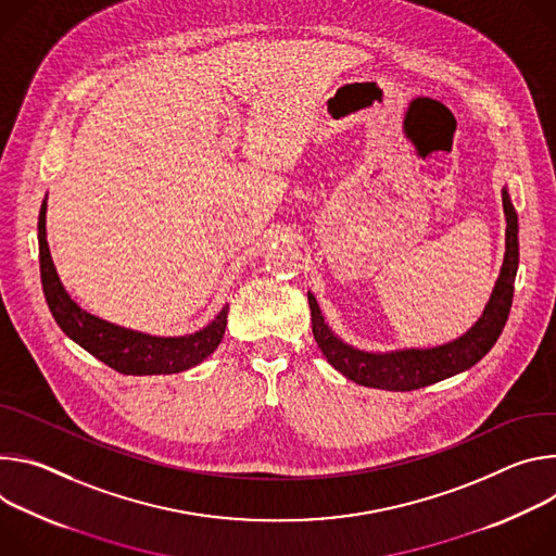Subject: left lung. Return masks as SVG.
I'll use <instances>...</instances> for the list:
<instances>
[{
	"mask_svg": "<svg viewBox=\"0 0 556 556\" xmlns=\"http://www.w3.org/2000/svg\"><path fill=\"white\" fill-rule=\"evenodd\" d=\"M504 214H506V256L500 280L492 289L490 302L485 304L483 316L477 325L462 336L459 340L438 346V349H408L395 353H364L342 340H338L331 329L325 325L320 306L309 293L312 306V331L318 342V349L327 362L340 371L344 378L362 387H374L384 391H415L428 384H435L451 376H457L472 364H477L495 342L500 340L506 320L510 316L513 295H515V276L519 267V225L517 212L510 203L508 192L502 194Z\"/></svg>",
	"mask_w": 556,
	"mask_h": 556,
	"instance_id": "1",
	"label": "left lung"
}]
</instances>
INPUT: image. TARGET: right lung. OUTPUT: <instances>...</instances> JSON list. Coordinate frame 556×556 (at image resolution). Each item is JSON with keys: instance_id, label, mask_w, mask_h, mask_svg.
Wrapping results in <instances>:
<instances>
[{"instance_id": "1", "label": "right lung", "mask_w": 556, "mask_h": 556, "mask_svg": "<svg viewBox=\"0 0 556 556\" xmlns=\"http://www.w3.org/2000/svg\"><path fill=\"white\" fill-rule=\"evenodd\" d=\"M39 231V271L41 287L52 318L71 340L92 353L97 359L108 364L123 376H172L188 371L201 364L220 344L227 327V306L216 316V320L182 338H152L130 329H121L105 320H99L81 312L77 302L71 300L66 289L61 287L54 271L48 240H46V201L39 210L37 220Z\"/></svg>"}]
</instances>
